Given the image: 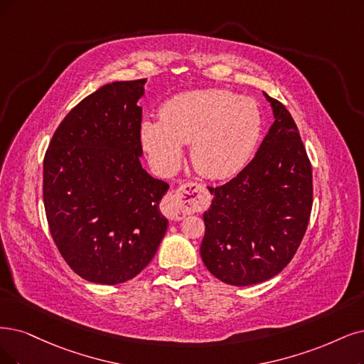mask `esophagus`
Listing matches in <instances>:
<instances>
[{
    "instance_id": "1",
    "label": "esophagus",
    "mask_w": 364,
    "mask_h": 364,
    "mask_svg": "<svg viewBox=\"0 0 364 364\" xmlns=\"http://www.w3.org/2000/svg\"><path fill=\"white\" fill-rule=\"evenodd\" d=\"M210 205V193L205 186L198 183H186L175 193L165 198L161 211L171 220H181L186 214L204 211Z\"/></svg>"
}]
</instances>
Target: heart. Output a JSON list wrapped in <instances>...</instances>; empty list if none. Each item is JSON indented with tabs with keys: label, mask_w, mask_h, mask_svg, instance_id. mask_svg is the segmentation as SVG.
<instances>
[{
	"label": "heart",
	"mask_w": 364,
	"mask_h": 364,
	"mask_svg": "<svg viewBox=\"0 0 364 364\" xmlns=\"http://www.w3.org/2000/svg\"><path fill=\"white\" fill-rule=\"evenodd\" d=\"M160 121L144 119L139 138L151 166L171 173L191 144V161L208 180H226L245 168L261 133V112L249 97L228 90H193L161 105Z\"/></svg>",
	"instance_id": "heart-1"
}]
</instances>
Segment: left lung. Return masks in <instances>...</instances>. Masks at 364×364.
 I'll return each mask as SVG.
<instances>
[{"label": "left lung", "instance_id": "8db88e82", "mask_svg": "<svg viewBox=\"0 0 364 364\" xmlns=\"http://www.w3.org/2000/svg\"><path fill=\"white\" fill-rule=\"evenodd\" d=\"M274 121L250 164L219 187L204 213L200 258L234 287L279 274L297 252L312 210V166L287 107L264 92Z\"/></svg>", "mask_w": 364, "mask_h": 364}]
</instances>
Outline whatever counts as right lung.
Masks as SVG:
<instances>
[{
  "label": "right lung",
  "instance_id": "obj_1",
  "mask_svg": "<svg viewBox=\"0 0 364 364\" xmlns=\"http://www.w3.org/2000/svg\"><path fill=\"white\" fill-rule=\"evenodd\" d=\"M146 79L106 84L65 115L43 161V203L53 241L82 279L123 284L150 264L168 219L169 184L139 161Z\"/></svg>",
  "mask_w": 364,
  "mask_h": 364
}]
</instances>
